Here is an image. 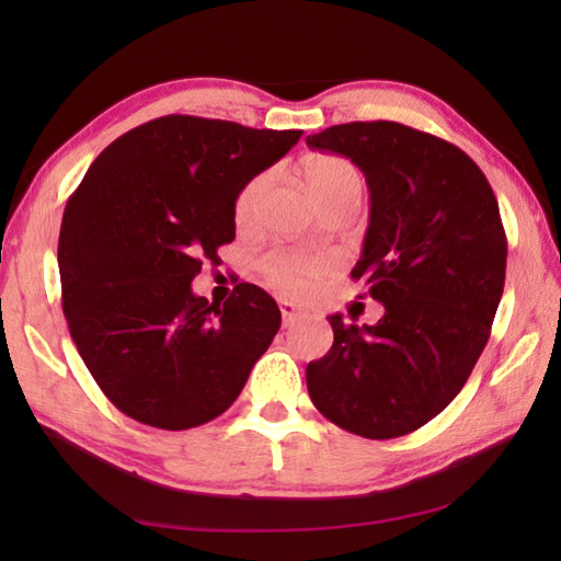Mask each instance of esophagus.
<instances>
[{
    "mask_svg": "<svg viewBox=\"0 0 561 561\" xmlns=\"http://www.w3.org/2000/svg\"><path fill=\"white\" fill-rule=\"evenodd\" d=\"M279 311H282V319H284V327H289L291 321H297L304 311L297 309V304H291L287 299H279Z\"/></svg>",
    "mask_w": 561,
    "mask_h": 561,
    "instance_id": "34e87169",
    "label": "esophagus"
}]
</instances>
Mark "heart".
Wrapping results in <instances>:
<instances>
[{"label": "heart", "mask_w": 561, "mask_h": 561, "mask_svg": "<svg viewBox=\"0 0 561 561\" xmlns=\"http://www.w3.org/2000/svg\"><path fill=\"white\" fill-rule=\"evenodd\" d=\"M301 175L311 197L321 207L344 201V197H360V193H364V175H360V170L351 160L339 156H311L304 163ZM267 185L270 175L262 173L242 187L234 203L237 222L250 225L254 220V213H257V205ZM260 270L274 289L289 294V297H304L331 272V260L324 257V254L279 250L270 252L260 262Z\"/></svg>", "instance_id": "heart-1"}]
</instances>
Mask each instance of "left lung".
Returning <instances> with one entry per match:
<instances>
[{"mask_svg":"<svg viewBox=\"0 0 561 561\" xmlns=\"http://www.w3.org/2000/svg\"><path fill=\"white\" fill-rule=\"evenodd\" d=\"M366 175L368 230L351 277L383 304L374 327L331 314L334 346L307 366L319 413L371 440L433 421L468 381L505 289L507 237L488 178L458 146L393 121L307 136Z\"/></svg>","mask_w":561,"mask_h":561,"instance_id":"1","label":"left lung"}]
</instances>
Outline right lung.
Listing matches in <instances>:
<instances>
[{
  "instance_id": "1",
  "label": "right lung",
  "mask_w": 561,
  "mask_h": 561,
  "mask_svg": "<svg viewBox=\"0 0 561 561\" xmlns=\"http://www.w3.org/2000/svg\"><path fill=\"white\" fill-rule=\"evenodd\" d=\"M301 130L163 116L123 133L66 203L64 317L83 364L133 421L185 431L230 408L270 348L282 311L237 284L225 304L193 294L234 240V203Z\"/></svg>"
}]
</instances>
